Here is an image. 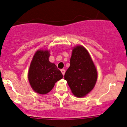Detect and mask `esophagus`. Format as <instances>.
Segmentation results:
<instances>
[{
  "label": "esophagus",
  "mask_w": 127,
  "mask_h": 127,
  "mask_svg": "<svg viewBox=\"0 0 127 127\" xmlns=\"http://www.w3.org/2000/svg\"><path fill=\"white\" fill-rule=\"evenodd\" d=\"M61 73H62V74L63 75H64V73H65V70L64 69H61Z\"/></svg>",
  "instance_id": "34e87169"
}]
</instances>
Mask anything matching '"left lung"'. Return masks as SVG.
<instances>
[{
  "label": "left lung",
  "instance_id": "8db88e82",
  "mask_svg": "<svg viewBox=\"0 0 127 127\" xmlns=\"http://www.w3.org/2000/svg\"><path fill=\"white\" fill-rule=\"evenodd\" d=\"M97 78V71L88 51L81 45L74 47L64 75L72 93L78 97H84L94 87Z\"/></svg>",
  "mask_w": 127,
  "mask_h": 127
}]
</instances>
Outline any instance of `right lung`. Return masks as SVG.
<instances>
[{
	"instance_id": "obj_1",
	"label": "right lung",
	"mask_w": 127,
	"mask_h": 127,
	"mask_svg": "<svg viewBox=\"0 0 127 127\" xmlns=\"http://www.w3.org/2000/svg\"><path fill=\"white\" fill-rule=\"evenodd\" d=\"M48 51H36L31 63L28 80L33 91L45 94L53 89L56 82L63 78V74L55 64L49 61Z\"/></svg>"
}]
</instances>
